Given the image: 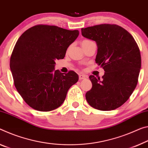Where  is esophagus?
<instances>
[{"label": "esophagus", "instance_id": "34e87169", "mask_svg": "<svg viewBox=\"0 0 148 148\" xmlns=\"http://www.w3.org/2000/svg\"><path fill=\"white\" fill-rule=\"evenodd\" d=\"M88 76L85 74H79V79H84L88 78Z\"/></svg>", "mask_w": 148, "mask_h": 148}]
</instances>
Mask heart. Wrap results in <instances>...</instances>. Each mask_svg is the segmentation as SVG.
<instances>
[{
  "label": "heart",
  "instance_id": "1",
  "mask_svg": "<svg viewBox=\"0 0 148 148\" xmlns=\"http://www.w3.org/2000/svg\"><path fill=\"white\" fill-rule=\"evenodd\" d=\"M90 41H91L88 40V39H84V40H83L82 42V43H86V42H90Z\"/></svg>",
  "mask_w": 148,
  "mask_h": 148
}]
</instances>
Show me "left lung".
Masks as SVG:
<instances>
[{
    "instance_id": "left-lung-1",
    "label": "left lung",
    "mask_w": 148,
    "mask_h": 148,
    "mask_svg": "<svg viewBox=\"0 0 148 148\" xmlns=\"http://www.w3.org/2000/svg\"><path fill=\"white\" fill-rule=\"evenodd\" d=\"M82 35L97 46L95 62L105 70L102 79L91 75L92 88L86 93L89 105L101 111L123 105L136 87L141 69V55L130 33L115 24L82 28Z\"/></svg>"
}]
</instances>
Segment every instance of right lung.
Masks as SVG:
<instances>
[{
    "label": "right lung",
    "mask_w": 148,
    "mask_h": 148,
    "mask_svg": "<svg viewBox=\"0 0 148 148\" xmlns=\"http://www.w3.org/2000/svg\"><path fill=\"white\" fill-rule=\"evenodd\" d=\"M78 30L37 25L23 32L12 53L10 67L18 92L25 103L39 111H50L64 101L68 90L78 80L74 71L55 70L63 59Z\"/></svg>",
    "instance_id": "1"
}]
</instances>
